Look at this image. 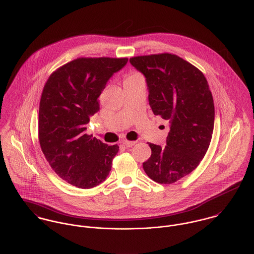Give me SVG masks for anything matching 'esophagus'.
I'll return each instance as SVG.
<instances>
[{
    "label": "esophagus",
    "instance_id": "1",
    "mask_svg": "<svg viewBox=\"0 0 254 254\" xmlns=\"http://www.w3.org/2000/svg\"><path fill=\"white\" fill-rule=\"evenodd\" d=\"M122 143L127 147H131L135 144V141H129V140H123Z\"/></svg>",
    "mask_w": 254,
    "mask_h": 254
}]
</instances>
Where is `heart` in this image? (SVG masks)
<instances>
[{"label": "heart", "instance_id": "1", "mask_svg": "<svg viewBox=\"0 0 254 254\" xmlns=\"http://www.w3.org/2000/svg\"><path fill=\"white\" fill-rule=\"evenodd\" d=\"M139 75H141V74H139L138 72H131V73H129V74L127 76V79H131V78L137 77V76H139ZM127 79H126V80H127Z\"/></svg>", "mask_w": 254, "mask_h": 254}]
</instances>
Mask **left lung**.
<instances>
[{
    "label": "left lung",
    "mask_w": 254,
    "mask_h": 254,
    "mask_svg": "<svg viewBox=\"0 0 254 254\" xmlns=\"http://www.w3.org/2000/svg\"><path fill=\"white\" fill-rule=\"evenodd\" d=\"M130 64L146 77L149 105L155 116L169 121L167 145L149 143L143 169L154 182L174 184L199 165L211 142L215 109L201 70L169 53L137 56Z\"/></svg>",
    "instance_id": "left-lung-1"
}]
</instances>
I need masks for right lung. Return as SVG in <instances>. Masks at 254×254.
<instances>
[{"instance_id":"right-lung-1","label":"right lung","mask_w":254,"mask_h":254,"mask_svg":"<svg viewBox=\"0 0 254 254\" xmlns=\"http://www.w3.org/2000/svg\"><path fill=\"white\" fill-rule=\"evenodd\" d=\"M127 58H77L56 69L46 81L39 106L38 138L54 172L79 189L103 183L119 146L107 145L87 133L90 116L109 78Z\"/></svg>"}]
</instances>
